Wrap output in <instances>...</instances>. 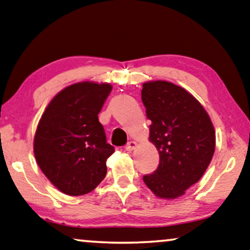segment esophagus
Segmentation results:
<instances>
[{
  "label": "esophagus",
  "mask_w": 250,
  "mask_h": 250,
  "mask_svg": "<svg viewBox=\"0 0 250 250\" xmlns=\"http://www.w3.org/2000/svg\"><path fill=\"white\" fill-rule=\"evenodd\" d=\"M136 146H137L136 141H129V143L125 145V150L126 151H131L136 148Z\"/></svg>",
  "instance_id": "obj_1"
}]
</instances>
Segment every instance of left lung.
<instances>
[{
	"label": "left lung",
	"mask_w": 250,
	"mask_h": 250,
	"mask_svg": "<svg viewBox=\"0 0 250 250\" xmlns=\"http://www.w3.org/2000/svg\"><path fill=\"white\" fill-rule=\"evenodd\" d=\"M149 140L159 154L154 174L144 182L161 199H177L197 183L213 157L215 131L206 109L191 93L166 81L143 84Z\"/></svg>",
	"instance_id": "1"
}]
</instances>
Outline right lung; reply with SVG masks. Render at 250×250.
<instances>
[{
	"instance_id": "right-lung-1",
	"label": "right lung",
	"mask_w": 250,
	"mask_h": 250,
	"mask_svg": "<svg viewBox=\"0 0 250 250\" xmlns=\"http://www.w3.org/2000/svg\"><path fill=\"white\" fill-rule=\"evenodd\" d=\"M112 86L80 82L55 95L37 126L33 152L40 169L67 195L87 194L106 174L114 148L98 114Z\"/></svg>"
}]
</instances>
